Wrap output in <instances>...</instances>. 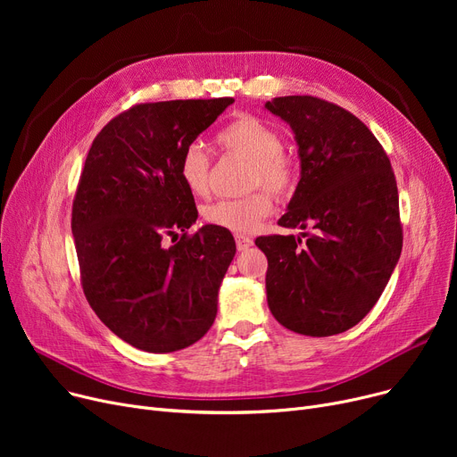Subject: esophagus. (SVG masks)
Instances as JSON below:
<instances>
[{"mask_svg": "<svg viewBox=\"0 0 457 457\" xmlns=\"http://www.w3.org/2000/svg\"><path fill=\"white\" fill-rule=\"evenodd\" d=\"M235 243H237V248H238V250H248V248L253 245L252 237L243 235V233H237V235H235Z\"/></svg>", "mask_w": 457, "mask_h": 457, "instance_id": "1", "label": "esophagus"}]
</instances>
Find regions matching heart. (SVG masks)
Returning <instances> with one entry per match:
<instances>
[{
    "instance_id": "1",
    "label": "heart",
    "mask_w": 457,
    "mask_h": 457,
    "mask_svg": "<svg viewBox=\"0 0 457 457\" xmlns=\"http://www.w3.org/2000/svg\"><path fill=\"white\" fill-rule=\"evenodd\" d=\"M216 146L224 154L248 161V187L255 188L243 198L214 200L202 209L209 226L224 228L235 233L255 229L272 212L274 200L269 189L278 196H287L296 185L298 168L295 159L283 150L281 135L265 120L253 114H238L214 137ZM209 154L190 144L179 159V178L192 195L202 196L209 187Z\"/></svg>"
}]
</instances>
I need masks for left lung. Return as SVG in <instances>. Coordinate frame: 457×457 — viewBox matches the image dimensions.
I'll return each instance as SVG.
<instances>
[{
	"mask_svg": "<svg viewBox=\"0 0 457 457\" xmlns=\"http://www.w3.org/2000/svg\"><path fill=\"white\" fill-rule=\"evenodd\" d=\"M265 107L295 131L302 178L281 219L303 233L257 237L267 300L287 329L329 337L363 320L396 267L402 222L391 161L350 111L317 96Z\"/></svg>",
	"mask_w": 457,
	"mask_h": 457,
	"instance_id": "left-lung-1",
	"label": "left lung"
}]
</instances>
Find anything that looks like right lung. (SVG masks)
Segmentation results:
<instances>
[{"instance_id": "add662e5", "label": "right lung", "mask_w": 457, "mask_h": 457, "mask_svg": "<svg viewBox=\"0 0 457 457\" xmlns=\"http://www.w3.org/2000/svg\"><path fill=\"white\" fill-rule=\"evenodd\" d=\"M233 102L133 105L96 135L87 154L71 204L81 287L98 319L138 350L187 348L214 322L237 248L224 228L188 233L198 209L179 178V159Z\"/></svg>"}]
</instances>
